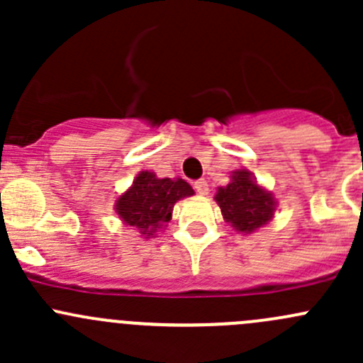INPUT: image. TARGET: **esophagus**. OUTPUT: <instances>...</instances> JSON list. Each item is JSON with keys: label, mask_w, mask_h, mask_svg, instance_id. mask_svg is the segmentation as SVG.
Here are the masks:
<instances>
[{"label": "esophagus", "mask_w": 363, "mask_h": 363, "mask_svg": "<svg viewBox=\"0 0 363 363\" xmlns=\"http://www.w3.org/2000/svg\"><path fill=\"white\" fill-rule=\"evenodd\" d=\"M193 188H195V191L199 193V195H207L208 193V184H207V181H203V179L196 181L195 184H193Z\"/></svg>", "instance_id": "1"}]
</instances>
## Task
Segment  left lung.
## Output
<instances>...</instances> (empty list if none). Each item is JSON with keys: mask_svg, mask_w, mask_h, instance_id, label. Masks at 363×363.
<instances>
[{"mask_svg": "<svg viewBox=\"0 0 363 363\" xmlns=\"http://www.w3.org/2000/svg\"><path fill=\"white\" fill-rule=\"evenodd\" d=\"M214 200L225 221L240 233H251L267 225L277 205L272 193L262 188L247 170L232 172L230 184L218 188Z\"/></svg>", "mask_w": 363, "mask_h": 363, "instance_id": "left-lung-1", "label": "left lung"}]
</instances>
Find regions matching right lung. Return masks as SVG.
Wrapping results in <instances>:
<instances>
[{
  "mask_svg": "<svg viewBox=\"0 0 363 363\" xmlns=\"http://www.w3.org/2000/svg\"><path fill=\"white\" fill-rule=\"evenodd\" d=\"M195 195L184 179H160L155 172L144 170L133 184L116 200V212L121 221L137 228L142 235H155L172 219V211L179 200Z\"/></svg>",
  "mask_w": 363,
  "mask_h": 363,
  "instance_id": "obj_1",
  "label": "right lung"
}]
</instances>
